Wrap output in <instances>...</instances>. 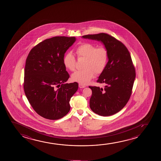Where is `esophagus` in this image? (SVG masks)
Segmentation results:
<instances>
[{"instance_id":"esophagus-1","label":"esophagus","mask_w":161,"mask_h":161,"mask_svg":"<svg viewBox=\"0 0 161 161\" xmlns=\"http://www.w3.org/2000/svg\"><path fill=\"white\" fill-rule=\"evenodd\" d=\"M79 87L80 88H85L86 86L84 85H82V84H79Z\"/></svg>"}]
</instances>
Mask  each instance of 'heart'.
<instances>
[{
	"instance_id": "obj_1",
	"label": "heart",
	"mask_w": 161,
	"mask_h": 161,
	"mask_svg": "<svg viewBox=\"0 0 161 161\" xmlns=\"http://www.w3.org/2000/svg\"><path fill=\"white\" fill-rule=\"evenodd\" d=\"M76 52L79 57L85 58L84 69L76 71L71 75L73 81L86 85L97 74L103 72L108 60V52L105 47H97L91 43H83L77 47ZM64 66L70 71L75 70L76 59L72 52H68L63 58Z\"/></svg>"
}]
</instances>
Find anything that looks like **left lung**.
I'll use <instances>...</instances> for the list:
<instances>
[{
  "mask_svg": "<svg viewBox=\"0 0 161 161\" xmlns=\"http://www.w3.org/2000/svg\"><path fill=\"white\" fill-rule=\"evenodd\" d=\"M82 38L102 42L108 52V63L97 81L106 86L104 88L89 86L92 91L91 109L103 117L114 114L127 103L136 77L130 53L121 42L107 33L87 35Z\"/></svg>",
  "mask_w": 161,
  "mask_h": 161,
  "instance_id": "obj_1",
  "label": "left lung"
}]
</instances>
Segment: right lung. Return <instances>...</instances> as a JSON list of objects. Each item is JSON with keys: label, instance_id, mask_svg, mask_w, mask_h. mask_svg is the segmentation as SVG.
Here are the masks:
<instances>
[{"label": "right lung", "instance_id": "obj_1", "mask_svg": "<svg viewBox=\"0 0 161 161\" xmlns=\"http://www.w3.org/2000/svg\"><path fill=\"white\" fill-rule=\"evenodd\" d=\"M76 40L65 36L47 39L34 47L27 58L25 93L36 112L46 119H60L70 109L69 102L79 85L65 83L69 75L63 58Z\"/></svg>", "mask_w": 161, "mask_h": 161}]
</instances>
